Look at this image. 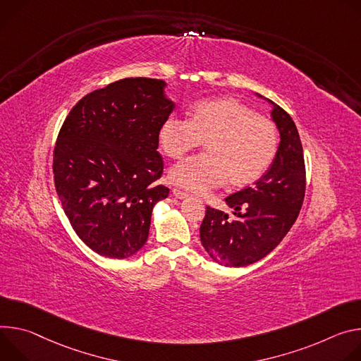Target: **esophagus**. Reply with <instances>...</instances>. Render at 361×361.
Masks as SVG:
<instances>
[{
	"label": "esophagus",
	"mask_w": 361,
	"mask_h": 361,
	"mask_svg": "<svg viewBox=\"0 0 361 361\" xmlns=\"http://www.w3.org/2000/svg\"><path fill=\"white\" fill-rule=\"evenodd\" d=\"M172 193H173V196H176L178 199H186V197H188V193L183 192V190H179V189H173Z\"/></svg>",
	"instance_id": "1"
}]
</instances>
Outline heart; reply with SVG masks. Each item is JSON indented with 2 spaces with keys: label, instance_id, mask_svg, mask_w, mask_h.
<instances>
[{
  "label": "heart",
  "instance_id": "b5f03b06",
  "mask_svg": "<svg viewBox=\"0 0 361 361\" xmlns=\"http://www.w3.org/2000/svg\"><path fill=\"white\" fill-rule=\"evenodd\" d=\"M157 137L171 159L204 142L207 153L182 160L169 172L173 183L193 192H207L226 180L231 188L255 183L271 166L278 147L271 120L233 97L199 102L189 118L168 117Z\"/></svg>",
  "mask_w": 361,
  "mask_h": 361
}]
</instances>
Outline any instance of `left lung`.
Instances as JSON below:
<instances>
[{
	"label": "left lung",
	"mask_w": 361,
	"mask_h": 361,
	"mask_svg": "<svg viewBox=\"0 0 361 361\" xmlns=\"http://www.w3.org/2000/svg\"><path fill=\"white\" fill-rule=\"evenodd\" d=\"M268 103L279 132L271 168L252 188L225 199L233 211L232 219L208 207L199 229L202 247L224 267H245L267 257L288 233L302 207L305 166L300 135L291 116L274 102Z\"/></svg>",
	"instance_id": "8db88e82"
}]
</instances>
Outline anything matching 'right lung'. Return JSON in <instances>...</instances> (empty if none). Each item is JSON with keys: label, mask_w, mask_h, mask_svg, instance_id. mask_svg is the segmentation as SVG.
Instances as JSON below:
<instances>
[{"label": "right lung", "mask_w": 361, "mask_h": 361, "mask_svg": "<svg viewBox=\"0 0 361 361\" xmlns=\"http://www.w3.org/2000/svg\"><path fill=\"white\" fill-rule=\"evenodd\" d=\"M164 80L130 77L92 92L66 117L53 172L63 209L94 252L125 259L147 241L152 211L169 189L159 129L175 109Z\"/></svg>", "instance_id": "1"}]
</instances>
